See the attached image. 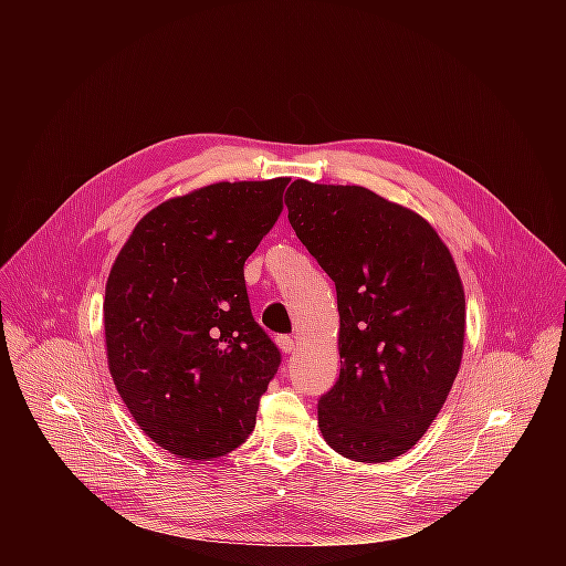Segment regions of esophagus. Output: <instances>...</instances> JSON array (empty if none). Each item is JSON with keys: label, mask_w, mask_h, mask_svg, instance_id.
I'll use <instances>...</instances> for the list:
<instances>
[{"label": "esophagus", "mask_w": 566, "mask_h": 566, "mask_svg": "<svg viewBox=\"0 0 566 566\" xmlns=\"http://www.w3.org/2000/svg\"><path fill=\"white\" fill-rule=\"evenodd\" d=\"M275 343L282 349V354H293L295 352V340L291 336H277Z\"/></svg>", "instance_id": "34e87169"}]
</instances>
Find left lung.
Returning a JSON list of instances; mask_svg holds the SVG:
<instances>
[{
  "label": "left lung",
  "instance_id": "1",
  "mask_svg": "<svg viewBox=\"0 0 566 566\" xmlns=\"http://www.w3.org/2000/svg\"><path fill=\"white\" fill-rule=\"evenodd\" d=\"M284 203L338 295L340 376L317 400L319 432L347 459H396L428 432L461 365L457 264L421 214L367 188L297 179Z\"/></svg>",
  "mask_w": 566,
  "mask_h": 566
}]
</instances>
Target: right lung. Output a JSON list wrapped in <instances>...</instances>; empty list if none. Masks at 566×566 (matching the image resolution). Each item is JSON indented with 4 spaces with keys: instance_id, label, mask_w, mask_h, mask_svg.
Segmentation results:
<instances>
[{
    "instance_id": "right-lung-1",
    "label": "right lung",
    "mask_w": 566,
    "mask_h": 566,
    "mask_svg": "<svg viewBox=\"0 0 566 566\" xmlns=\"http://www.w3.org/2000/svg\"><path fill=\"white\" fill-rule=\"evenodd\" d=\"M289 181H221L168 199L112 266L103 311L114 385L138 428L181 459L244 443L277 374L244 262L277 221Z\"/></svg>"
}]
</instances>
